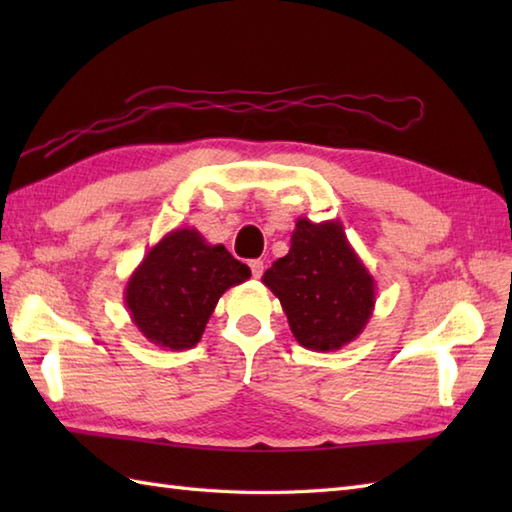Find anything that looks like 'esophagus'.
<instances>
[{
    "instance_id": "esophagus-1",
    "label": "esophagus",
    "mask_w": 512,
    "mask_h": 512,
    "mask_svg": "<svg viewBox=\"0 0 512 512\" xmlns=\"http://www.w3.org/2000/svg\"><path fill=\"white\" fill-rule=\"evenodd\" d=\"M248 266H250V273H253L255 279H259V277L264 275V262H262V259H253V262H250Z\"/></svg>"
}]
</instances>
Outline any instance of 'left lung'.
Masks as SVG:
<instances>
[{"instance_id":"obj_1","label":"left lung","mask_w":512,"mask_h":512,"mask_svg":"<svg viewBox=\"0 0 512 512\" xmlns=\"http://www.w3.org/2000/svg\"><path fill=\"white\" fill-rule=\"evenodd\" d=\"M279 299L299 345L334 352L365 330L376 306V284L363 259L347 242L339 220L299 217L290 250L264 277Z\"/></svg>"}]
</instances>
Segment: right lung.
<instances>
[{
  "label": "right lung",
  "mask_w": 512,
  "mask_h": 512,
  "mask_svg": "<svg viewBox=\"0 0 512 512\" xmlns=\"http://www.w3.org/2000/svg\"><path fill=\"white\" fill-rule=\"evenodd\" d=\"M248 277L250 268L222 244H209L198 228L184 226L147 250L127 279L125 306L147 341L173 352L191 350L220 297Z\"/></svg>",
  "instance_id": "right-lung-1"
}]
</instances>
